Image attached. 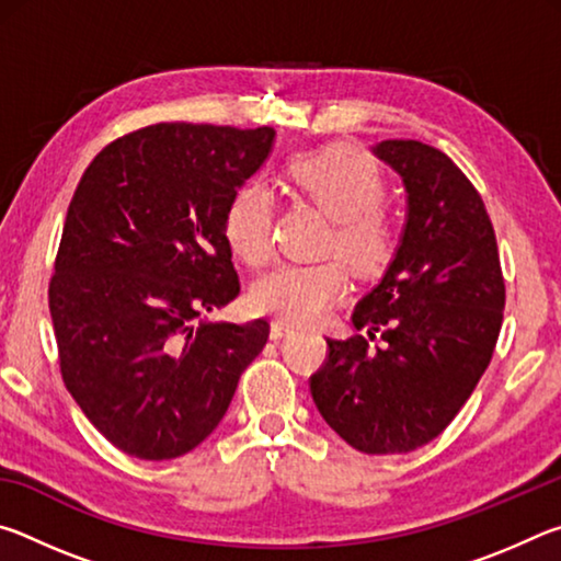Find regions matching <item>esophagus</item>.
Instances as JSON below:
<instances>
[{
    "label": "esophagus",
    "mask_w": 561,
    "mask_h": 561,
    "mask_svg": "<svg viewBox=\"0 0 561 561\" xmlns=\"http://www.w3.org/2000/svg\"><path fill=\"white\" fill-rule=\"evenodd\" d=\"M294 327L289 324V321H282V319H274L272 327H270V336L272 339H282L284 334H289Z\"/></svg>",
    "instance_id": "obj_1"
}]
</instances>
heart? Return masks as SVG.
I'll return each mask as SVG.
<instances>
[{
	"label": "heart",
	"mask_w": 561,
	"mask_h": 561,
	"mask_svg": "<svg viewBox=\"0 0 561 561\" xmlns=\"http://www.w3.org/2000/svg\"><path fill=\"white\" fill-rule=\"evenodd\" d=\"M287 178L299 195L331 217L327 240L351 270L378 274L396 250V230L383 213V170L371 156L346 144L301 150L287 160ZM274 201L260 183H244L225 210V237L250 267L272 260ZM348 277L336 260L282 264L252 289L254 309L289 321H314L346 297Z\"/></svg>",
	"instance_id": "b5f03b06"
}]
</instances>
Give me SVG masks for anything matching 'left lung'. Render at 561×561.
<instances>
[{"label": "left lung", "mask_w": 561, "mask_h": 561, "mask_svg": "<svg viewBox=\"0 0 561 561\" xmlns=\"http://www.w3.org/2000/svg\"><path fill=\"white\" fill-rule=\"evenodd\" d=\"M374 153L403 178L405 230L351 317L368 339H327L309 391L351 448L391 455L438 438L474 391L500 336L505 279L485 203L443 150L381 140Z\"/></svg>", "instance_id": "left-lung-1"}]
</instances>
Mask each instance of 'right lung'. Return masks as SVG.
Wrapping results in <instances>:
<instances>
[{
  "mask_svg": "<svg viewBox=\"0 0 561 561\" xmlns=\"http://www.w3.org/2000/svg\"><path fill=\"white\" fill-rule=\"evenodd\" d=\"M274 128L158 123L91 160L49 282L61 378L103 438L140 460L197 448L267 344V319H203L240 294L225 210Z\"/></svg>",
  "mask_w": 561,
  "mask_h": 561,
  "instance_id": "right-lung-1",
  "label": "right lung"
}]
</instances>
